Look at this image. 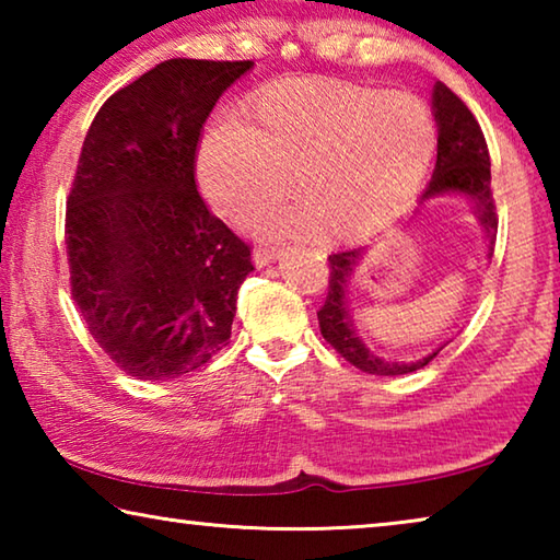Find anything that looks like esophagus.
Wrapping results in <instances>:
<instances>
[{
    "mask_svg": "<svg viewBox=\"0 0 560 560\" xmlns=\"http://www.w3.org/2000/svg\"><path fill=\"white\" fill-rule=\"evenodd\" d=\"M281 249H277V246H267V244H259L257 249H254V264L257 267H269L271 261L279 259Z\"/></svg>",
    "mask_w": 560,
    "mask_h": 560,
    "instance_id": "34e87169",
    "label": "esophagus"
}]
</instances>
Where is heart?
I'll list each match as a JSON object with an SVG mask.
<instances>
[{
	"label": "heart",
	"instance_id": "obj_1",
	"mask_svg": "<svg viewBox=\"0 0 560 560\" xmlns=\"http://www.w3.org/2000/svg\"><path fill=\"white\" fill-rule=\"evenodd\" d=\"M434 155V122L407 93L348 83L287 81L222 118L200 148V183L222 212L242 214L289 187L303 197L264 202L246 217L259 236H291L320 222L336 236L377 230L410 202Z\"/></svg>",
	"mask_w": 560,
	"mask_h": 560
}]
</instances>
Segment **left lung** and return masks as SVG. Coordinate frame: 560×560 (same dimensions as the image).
Returning a JSON list of instances; mask_svg holds the SVG:
<instances>
[{"instance_id": "8db88e82", "label": "left lung", "mask_w": 560, "mask_h": 560, "mask_svg": "<svg viewBox=\"0 0 560 560\" xmlns=\"http://www.w3.org/2000/svg\"><path fill=\"white\" fill-rule=\"evenodd\" d=\"M434 120H438V163L428 189L422 192L420 202L434 200L444 195H464L474 202L481 226L489 236V249H494L497 240V205L491 197V163L485 132H481L477 118L464 106V101L452 93L444 83H438L432 91ZM365 249H343L328 257L330 277L324 306L318 311V326L330 346L343 355L350 365L371 375H405L420 371L432 363L442 348L432 350L420 360H385L377 358L371 348L355 334L353 318L348 311V287L353 269L358 267Z\"/></svg>"}]
</instances>
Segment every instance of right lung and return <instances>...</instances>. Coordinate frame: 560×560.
Masks as SVG:
<instances>
[{
  "label": "right lung",
  "instance_id": "obj_1",
  "mask_svg": "<svg viewBox=\"0 0 560 560\" xmlns=\"http://www.w3.org/2000/svg\"><path fill=\"white\" fill-rule=\"evenodd\" d=\"M254 61L170 59L103 103L66 200L71 296L122 373L173 381L226 346L252 249L195 185L202 126Z\"/></svg>",
  "mask_w": 560,
  "mask_h": 560
}]
</instances>
